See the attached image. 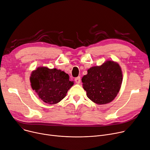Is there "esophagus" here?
I'll list each match as a JSON object with an SVG mask.
<instances>
[{
  "label": "esophagus",
  "instance_id": "esophagus-1",
  "mask_svg": "<svg viewBox=\"0 0 150 150\" xmlns=\"http://www.w3.org/2000/svg\"><path fill=\"white\" fill-rule=\"evenodd\" d=\"M74 81H75V82H76V83L79 84V83H80V82H81V77L79 76V77H76L75 79H74Z\"/></svg>",
  "mask_w": 150,
  "mask_h": 150
}]
</instances>
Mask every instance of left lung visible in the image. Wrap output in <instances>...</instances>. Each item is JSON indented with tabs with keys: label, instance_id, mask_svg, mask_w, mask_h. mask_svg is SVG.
<instances>
[{
	"label": "left lung",
	"instance_id": "obj_1",
	"mask_svg": "<svg viewBox=\"0 0 150 150\" xmlns=\"http://www.w3.org/2000/svg\"><path fill=\"white\" fill-rule=\"evenodd\" d=\"M82 82L88 98L97 104H106L115 98L120 90L122 70L117 63L107 61L101 66L90 68Z\"/></svg>",
	"mask_w": 150,
	"mask_h": 150
}]
</instances>
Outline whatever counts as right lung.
<instances>
[{"label": "right lung", "mask_w": 150, "mask_h": 150, "mask_svg": "<svg viewBox=\"0 0 150 150\" xmlns=\"http://www.w3.org/2000/svg\"><path fill=\"white\" fill-rule=\"evenodd\" d=\"M68 74L56 68L39 67L33 71L31 85L44 102L56 104L62 100L73 85Z\"/></svg>", "instance_id": "add662e5"}]
</instances>
